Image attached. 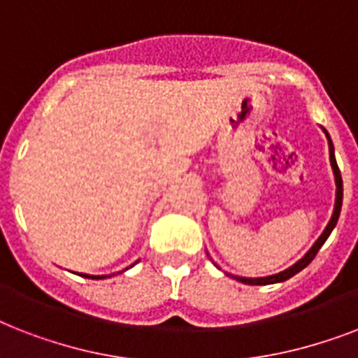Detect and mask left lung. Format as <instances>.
<instances>
[{
	"label": "left lung",
	"mask_w": 358,
	"mask_h": 358,
	"mask_svg": "<svg viewBox=\"0 0 358 358\" xmlns=\"http://www.w3.org/2000/svg\"><path fill=\"white\" fill-rule=\"evenodd\" d=\"M325 131V129H323ZM327 135V141H329V157H331V167H333V173H334V182H336V202H334V212H333V217L329 221L327 229L323 230V234L317 238V241L312 245V249L306 252L303 258H301L297 264H294L292 267H288L286 271L282 273H277V275H271V277H262V278H243V277H234L236 280L239 282H245V284H252V286H264V284H275V282H284V280H288L289 277H294L301 269H305L308 264H310L314 258H316L317 250L322 249V245L327 241V238L331 236L333 229L336 227L338 223V217H340V210H342V196H344V187H342V174H340V169L336 165V159H334V146H333V141L329 137V134L325 131Z\"/></svg>",
	"instance_id": "left-lung-1"
}]
</instances>
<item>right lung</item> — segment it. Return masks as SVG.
<instances>
[{
    "label": "right lung",
    "mask_w": 358,
    "mask_h": 358,
    "mask_svg": "<svg viewBox=\"0 0 358 358\" xmlns=\"http://www.w3.org/2000/svg\"><path fill=\"white\" fill-rule=\"evenodd\" d=\"M83 277H87V278H106L108 275H102V277H94V275H83Z\"/></svg>",
    "instance_id": "obj_1"
}]
</instances>
